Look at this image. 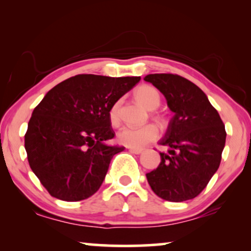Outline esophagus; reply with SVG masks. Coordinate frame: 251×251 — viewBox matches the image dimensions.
I'll return each instance as SVG.
<instances>
[{"mask_svg":"<svg viewBox=\"0 0 251 251\" xmlns=\"http://www.w3.org/2000/svg\"><path fill=\"white\" fill-rule=\"evenodd\" d=\"M129 151H130V152H131V153H135V154L143 153V150H142V149H130Z\"/></svg>","mask_w":251,"mask_h":251,"instance_id":"obj_1","label":"esophagus"}]
</instances>
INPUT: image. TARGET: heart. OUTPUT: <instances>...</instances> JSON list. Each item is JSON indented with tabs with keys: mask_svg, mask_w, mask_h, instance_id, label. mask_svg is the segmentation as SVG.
Returning <instances> with one entry per match:
<instances>
[{
	"mask_svg": "<svg viewBox=\"0 0 251 251\" xmlns=\"http://www.w3.org/2000/svg\"><path fill=\"white\" fill-rule=\"evenodd\" d=\"M135 97L147 109H155L160 105V95L156 89L142 85L135 91ZM108 120L112 126L120 123L119 102L116 101L108 111ZM159 137V130L152 123L144 126H125L118 132V142L130 149H140Z\"/></svg>",
	"mask_w": 251,
	"mask_h": 251,
	"instance_id": "heart-1",
	"label": "heart"
}]
</instances>
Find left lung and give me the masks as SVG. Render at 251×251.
I'll use <instances>...</instances> for the list:
<instances>
[{"mask_svg":"<svg viewBox=\"0 0 251 251\" xmlns=\"http://www.w3.org/2000/svg\"><path fill=\"white\" fill-rule=\"evenodd\" d=\"M159 89L175 113L160 145L161 162L146 174L157 197L171 202L197 198L219 168L226 131L221 116L193 82L177 74H150L144 78Z\"/></svg>","mask_w":251,"mask_h":251,"instance_id":"8db88e82","label":"left lung"}]
</instances>
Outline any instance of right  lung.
Returning a JSON list of instances; mask_svg holds the SVG:
<instances>
[{"label":"right lung","mask_w":251,"mask_h":251,"mask_svg":"<svg viewBox=\"0 0 251 251\" xmlns=\"http://www.w3.org/2000/svg\"><path fill=\"white\" fill-rule=\"evenodd\" d=\"M139 81L78 74L53 87L34 108L25 150L51 197L74 202L99 190L113 156L125 150L105 144L115 136L108 111Z\"/></svg>","instance_id":"1"}]
</instances>
